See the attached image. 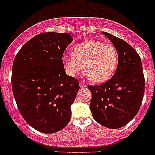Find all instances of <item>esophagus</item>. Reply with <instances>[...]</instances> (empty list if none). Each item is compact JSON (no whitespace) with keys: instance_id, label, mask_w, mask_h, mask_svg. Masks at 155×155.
Listing matches in <instances>:
<instances>
[{"instance_id":"34e87169","label":"esophagus","mask_w":155,"mask_h":155,"mask_svg":"<svg viewBox=\"0 0 155 155\" xmlns=\"http://www.w3.org/2000/svg\"><path fill=\"white\" fill-rule=\"evenodd\" d=\"M79 85H80L81 87H86V84H84L83 82H80V84H79Z\"/></svg>"}]
</instances>
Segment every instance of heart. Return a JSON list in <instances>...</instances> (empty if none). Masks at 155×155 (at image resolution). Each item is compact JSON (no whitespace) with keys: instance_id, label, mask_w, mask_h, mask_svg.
<instances>
[{"instance_id":"b5f03b06","label":"heart","mask_w":155,"mask_h":155,"mask_svg":"<svg viewBox=\"0 0 155 155\" xmlns=\"http://www.w3.org/2000/svg\"><path fill=\"white\" fill-rule=\"evenodd\" d=\"M62 61L70 76H77L84 67L87 78L94 82H104L109 80L116 71L118 53L113 45L89 39L76 45L72 55H64Z\"/></svg>"}]
</instances>
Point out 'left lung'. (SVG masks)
Masks as SVG:
<instances>
[{
    "label": "left lung",
    "instance_id": "obj_1",
    "mask_svg": "<svg viewBox=\"0 0 155 155\" xmlns=\"http://www.w3.org/2000/svg\"><path fill=\"white\" fill-rule=\"evenodd\" d=\"M118 52L113 78L100 85H89L90 109L98 124L110 129L127 125L137 114L144 94L145 80L139 54L127 42L103 31Z\"/></svg>",
    "mask_w": 155,
    "mask_h": 155
}]
</instances>
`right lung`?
<instances>
[{"instance_id": "obj_1", "label": "right lung", "mask_w": 155, "mask_h": 155, "mask_svg": "<svg viewBox=\"0 0 155 155\" xmlns=\"http://www.w3.org/2000/svg\"><path fill=\"white\" fill-rule=\"evenodd\" d=\"M72 41L68 32H42L28 40L14 60L12 86L18 109L39 132H58L71 120L80 86L66 74L62 57Z\"/></svg>"}]
</instances>
